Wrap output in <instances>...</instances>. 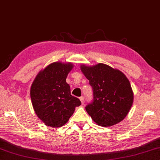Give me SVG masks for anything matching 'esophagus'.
I'll list each match as a JSON object with an SVG mask.
<instances>
[{
	"label": "esophagus",
	"instance_id": "obj_1",
	"mask_svg": "<svg viewBox=\"0 0 160 160\" xmlns=\"http://www.w3.org/2000/svg\"><path fill=\"white\" fill-rule=\"evenodd\" d=\"M80 100L81 101V103H82V104L83 105V104L85 103V98H84L83 97H80Z\"/></svg>",
	"mask_w": 160,
	"mask_h": 160
}]
</instances>
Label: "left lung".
Listing matches in <instances>:
<instances>
[{
    "instance_id": "8db88e82",
    "label": "left lung",
    "mask_w": 160,
    "mask_h": 160,
    "mask_svg": "<svg viewBox=\"0 0 160 160\" xmlns=\"http://www.w3.org/2000/svg\"><path fill=\"white\" fill-rule=\"evenodd\" d=\"M80 69L93 90V101L85 107L92 120L104 127L124 120L133 101L132 87L125 75L104 63L81 65Z\"/></svg>"
}]
</instances>
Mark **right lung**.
<instances>
[{"label": "right lung", "mask_w": 160, "mask_h": 160, "mask_svg": "<svg viewBox=\"0 0 160 160\" xmlns=\"http://www.w3.org/2000/svg\"><path fill=\"white\" fill-rule=\"evenodd\" d=\"M72 67L71 63H52L39 72L32 84V105L47 126H63L73 114L75 107L81 105L79 98L71 94L70 86L66 81Z\"/></svg>", "instance_id": "add662e5"}]
</instances>
